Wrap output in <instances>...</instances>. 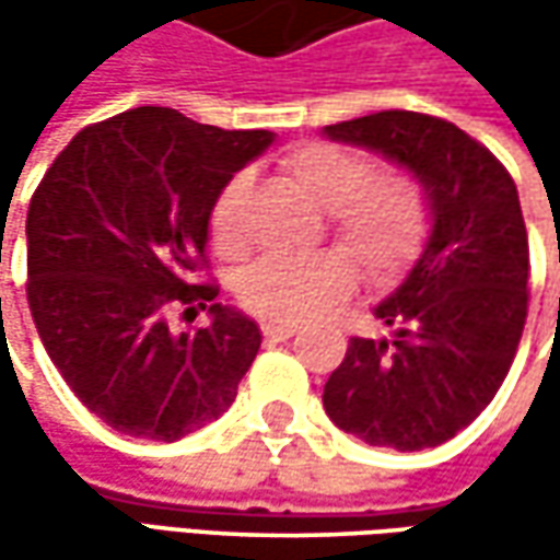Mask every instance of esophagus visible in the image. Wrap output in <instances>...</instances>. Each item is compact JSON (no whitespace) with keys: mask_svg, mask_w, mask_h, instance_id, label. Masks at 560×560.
Instances as JSON below:
<instances>
[{"mask_svg":"<svg viewBox=\"0 0 560 560\" xmlns=\"http://www.w3.org/2000/svg\"><path fill=\"white\" fill-rule=\"evenodd\" d=\"M261 334H265V339H270V342H283V339H290V336L299 334V327H295V324H273V320H268V324H261Z\"/></svg>","mask_w":560,"mask_h":560,"instance_id":"1","label":"esophagus"}]
</instances>
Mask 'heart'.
Returning <instances> with one entry per match:
<instances>
[{
    "instance_id": "heart-1",
    "label": "heart",
    "mask_w": 560,
    "mask_h": 560,
    "mask_svg": "<svg viewBox=\"0 0 560 560\" xmlns=\"http://www.w3.org/2000/svg\"><path fill=\"white\" fill-rule=\"evenodd\" d=\"M280 174L314 208L330 211L339 246L358 261L361 273L386 283L408 268L430 230L427 196L401 171H371V162L339 142L308 140L280 159ZM248 177L236 174L208 211V240L221 258H243ZM355 270L346 255L320 252L314 258H268L240 277L243 308L273 324H302L334 308L352 290Z\"/></svg>"
}]
</instances>
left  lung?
<instances>
[{
	"instance_id": "8db88e82",
	"label": "left lung",
	"mask_w": 560,
	"mask_h": 560,
	"mask_svg": "<svg viewBox=\"0 0 560 560\" xmlns=\"http://www.w3.org/2000/svg\"><path fill=\"white\" fill-rule=\"evenodd\" d=\"M324 133L411 171L430 205L427 246L374 308L389 336L349 339L324 408L368 445L433 448L495 398L517 355L529 302L517 186L483 142L433 115L376 112Z\"/></svg>"
}]
</instances>
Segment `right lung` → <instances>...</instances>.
<instances>
[{
	"label": "right lung",
	"mask_w": 560,
	"mask_h": 560,
	"mask_svg": "<svg viewBox=\"0 0 560 560\" xmlns=\"http://www.w3.org/2000/svg\"><path fill=\"white\" fill-rule=\"evenodd\" d=\"M270 130H221L142 105L90 124L27 211V305L74 396L124 436L177 442L218 420L258 355V324L196 283L208 211ZM212 314L174 335L166 314Z\"/></svg>",
	"instance_id": "1"
}]
</instances>
